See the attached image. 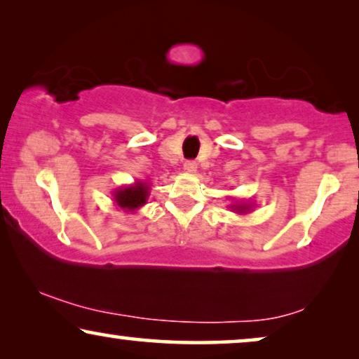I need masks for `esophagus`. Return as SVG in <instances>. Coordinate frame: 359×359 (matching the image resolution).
Instances as JSON below:
<instances>
[{"instance_id": "esophagus-1", "label": "esophagus", "mask_w": 359, "mask_h": 359, "mask_svg": "<svg viewBox=\"0 0 359 359\" xmlns=\"http://www.w3.org/2000/svg\"><path fill=\"white\" fill-rule=\"evenodd\" d=\"M196 170H198V165H196L194 161H186L184 163L186 173H196Z\"/></svg>"}]
</instances>
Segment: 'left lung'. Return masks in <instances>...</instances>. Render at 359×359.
Segmentation results:
<instances>
[{
  "label": "left lung",
  "instance_id": "1",
  "mask_svg": "<svg viewBox=\"0 0 359 359\" xmlns=\"http://www.w3.org/2000/svg\"><path fill=\"white\" fill-rule=\"evenodd\" d=\"M229 208L232 209L235 214L245 215V214L252 212V209H253V203H247V201H235V199H233V203L230 204Z\"/></svg>",
  "mask_w": 359,
  "mask_h": 359
}]
</instances>
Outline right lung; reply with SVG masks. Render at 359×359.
Masks as SVG:
<instances>
[{
    "label": "right lung",
    "mask_w": 359,
    "mask_h": 359,
    "mask_svg": "<svg viewBox=\"0 0 359 359\" xmlns=\"http://www.w3.org/2000/svg\"><path fill=\"white\" fill-rule=\"evenodd\" d=\"M114 196V204L124 212H134L147 204V199L150 196V184L147 181H135V183L119 186L116 191H112Z\"/></svg>",
    "instance_id": "obj_1"
}]
</instances>
